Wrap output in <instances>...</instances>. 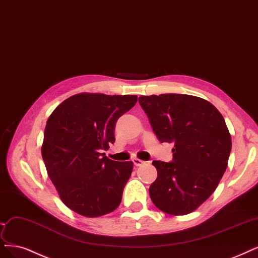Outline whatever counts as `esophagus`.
<instances>
[{
    "mask_svg": "<svg viewBox=\"0 0 258 258\" xmlns=\"http://www.w3.org/2000/svg\"><path fill=\"white\" fill-rule=\"evenodd\" d=\"M132 162L135 163V165L136 166H141V165H143V164H145V161H143V160H140V159H138V158H135L132 160Z\"/></svg>",
    "mask_w": 258,
    "mask_h": 258,
    "instance_id": "esophagus-1",
    "label": "esophagus"
}]
</instances>
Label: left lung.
Masks as SVG:
<instances>
[{
    "label": "left lung",
    "mask_w": 258,
    "mask_h": 258,
    "mask_svg": "<svg viewBox=\"0 0 258 258\" xmlns=\"http://www.w3.org/2000/svg\"><path fill=\"white\" fill-rule=\"evenodd\" d=\"M139 102L161 143H174L173 161H154L158 176L149 186L161 211L183 216L214 193L232 149L225 120L214 104L191 95L141 96Z\"/></svg>",
    "instance_id": "1"
}]
</instances>
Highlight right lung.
<instances>
[{"label":"right lung","mask_w":258,"mask_h":258,"mask_svg":"<svg viewBox=\"0 0 258 258\" xmlns=\"http://www.w3.org/2000/svg\"><path fill=\"white\" fill-rule=\"evenodd\" d=\"M137 101L133 95L82 93L48 118L41 156L60 200L77 214L96 218L119 206L133 163L113 161L103 150L115 142L117 119Z\"/></svg>","instance_id":"add662e5"}]
</instances>
